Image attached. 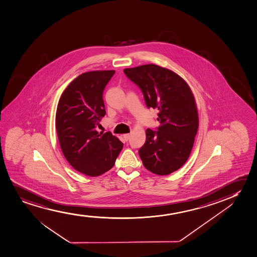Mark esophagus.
Returning a JSON list of instances; mask_svg holds the SVG:
<instances>
[{
  "label": "esophagus",
  "mask_w": 257,
  "mask_h": 257,
  "mask_svg": "<svg viewBox=\"0 0 257 257\" xmlns=\"http://www.w3.org/2000/svg\"><path fill=\"white\" fill-rule=\"evenodd\" d=\"M130 134H123V139H124L125 141H128V140H129V139H130Z\"/></svg>",
  "instance_id": "obj_1"
}]
</instances>
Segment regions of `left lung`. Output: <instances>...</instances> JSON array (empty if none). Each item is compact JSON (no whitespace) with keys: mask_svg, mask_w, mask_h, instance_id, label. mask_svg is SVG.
Segmentation results:
<instances>
[{"mask_svg":"<svg viewBox=\"0 0 257 257\" xmlns=\"http://www.w3.org/2000/svg\"><path fill=\"white\" fill-rule=\"evenodd\" d=\"M140 87L148 108L159 110L157 131L147 129L139 151L147 170L167 175L186 163L199 126L196 103L187 83L174 71L156 64L124 69Z\"/></svg>","mask_w":257,"mask_h":257,"instance_id":"8db88e82","label":"left lung"}]
</instances>
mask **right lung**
I'll return each mask as SVG.
<instances>
[{"label": "right lung", "mask_w": 257, "mask_h": 257, "mask_svg": "<svg viewBox=\"0 0 257 257\" xmlns=\"http://www.w3.org/2000/svg\"><path fill=\"white\" fill-rule=\"evenodd\" d=\"M115 70L81 74L64 90L57 105L56 128L61 149L74 169L98 176L113 167L123 144L110 132H97L105 109L103 93Z\"/></svg>", "instance_id": "1"}]
</instances>
